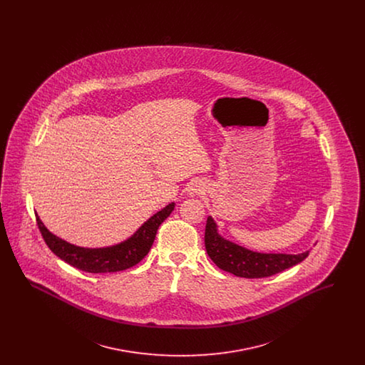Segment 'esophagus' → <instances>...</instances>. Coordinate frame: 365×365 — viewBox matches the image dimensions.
<instances>
[{
  "label": "esophagus",
  "instance_id": "1",
  "mask_svg": "<svg viewBox=\"0 0 365 365\" xmlns=\"http://www.w3.org/2000/svg\"><path fill=\"white\" fill-rule=\"evenodd\" d=\"M202 191H204V189H202L201 186H198V185H194L192 187H190L189 194H190V195H197V194H201Z\"/></svg>",
  "mask_w": 365,
  "mask_h": 365
}]
</instances>
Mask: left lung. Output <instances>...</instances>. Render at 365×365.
Instances as JSON below:
<instances>
[{"mask_svg": "<svg viewBox=\"0 0 365 365\" xmlns=\"http://www.w3.org/2000/svg\"><path fill=\"white\" fill-rule=\"evenodd\" d=\"M205 249L210 260L220 269L235 277L247 279L272 277L305 260L309 255V250L299 255L259 253L249 250L237 243L225 240L219 234L212 216L207 219Z\"/></svg>", "mask_w": 365, "mask_h": 365, "instance_id": "obj_1", "label": "left lung"}]
</instances>
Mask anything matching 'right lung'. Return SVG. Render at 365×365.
<instances>
[{
	"label": "right lung",
	"instance_id": "1",
	"mask_svg": "<svg viewBox=\"0 0 365 365\" xmlns=\"http://www.w3.org/2000/svg\"><path fill=\"white\" fill-rule=\"evenodd\" d=\"M174 208L175 202H171L165 208L158 210L124 242L97 249L81 247L56 237L41 222L38 215H35V217L45 242L57 257L85 272L106 274L123 271L138 264L149 253L155 242L158 226L171 215Z\"/></svg>",
	"mask_w": 365,
	"mask_h": 365
}]
</instances>
